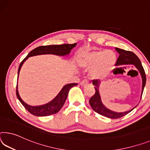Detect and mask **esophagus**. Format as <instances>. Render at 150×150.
<instances>
[{
    "mask_svg": "<svg viewBox=\"0 0 150 150\" xmlns=\"http://www.w3.org/2000/svg\"><path fill=\"white\" fill-rule=\"evenodd\" d=\"M88 84V81L87 80H84V81H82L80 83V85H81V86H84V85H86Z\"/></svg>",
    "mask_w": 150,
    "mask_h": 150,
    "instance_id": "esophagus-1",
    "label": "esophagus"
}]
</instances>
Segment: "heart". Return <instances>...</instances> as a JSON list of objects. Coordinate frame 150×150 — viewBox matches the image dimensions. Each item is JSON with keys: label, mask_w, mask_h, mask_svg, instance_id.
<instances>
[{"label": "heart", "mask_w": 150, "mask_h": 150, "mask_svg": "<svg viewBox=\"0 0 150 150\" xmlns=\"http://www.w3.org/2000/svg\"><path fill=\"white\" fill-rule=\"evenodd\" d=\"M117 57L111 50L94 51L81 53L77 59L79 67L90 69V77L94 79H103L110 74L115 67Z\"/></svg>", "instance_id": "heart-1"}]
</instances>
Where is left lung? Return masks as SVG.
<instances>
[{"instance_id": "8db88e82", "label": "left lung", "mask_w": 150, "mask_h": 150, "mask_svg": "<svg viewBox=\"0 0 150 150\" xmlns=\"http://www.w3.org/2000/svg\"><path fill=\"white\" fill-rule=\"evenodd\" d=\"M117 51V53L120 54V56L117 60V63H116V66L120 67L122 65H134L135 67L140 73L142 79V93H141V98L142 93H143L145 85H146V73H145L144 69L143 68V66L142 65L141 61H140L139 59L137 57V56L133 52L125 51L120 48H117L115 47V49ZM101 84V82L99 81L98 80H93V85L95 86V89H96V93L95 95L92 97H91L89 100V104L92 109L96 111V113L100 114V115L105 116L106 117L110 118V119H117L120 118L124 116L127 114L131 112L133 109L136 108L135 106L134 108L131 109L129 111H124V112H115V111H111L103 105L102 103L101 96L99 93V85Z\"/></svg>"}]
</instances>
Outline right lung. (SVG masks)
I'll list each match as a JSON object with an SVG mask.
<instances>
[{"instance_id":"add662e5","label":"right lung","mask_w":150,"mask_h":150,"mask_svg":"<svg viewBox=\"0 0 150 150\" xmlns=\"http://www.w3.org/2000/svg\"><path fill=\"white\" fill-rule=\"evenodd\" d=\"M77 45V43L74 44H63L60 45H48V46H41L38 47L33 51L30 52L28 54V55L23 59V61L21 63L19 67L18 70V77L19 75L20 70L23 63L27 59L30 57L41 55V54H54V55L64 57L67 56L70 53L74 47ZM18 82V81H17ZM77 83H69L64 85L62 89L59 93L53 99H52L51 101L48 102L47 103H45L44 105H37V106H32L26 103L19 96L18 91V83L16 85V96L20 102L22 103V105L25 107V109L33 115L35 116H39V117H42V116H48L53 115V114L57 113L60 111V109L62 108L64 103L67 97L69 91L71 88L76 86Z\"/></svg>"}]
</instances>
